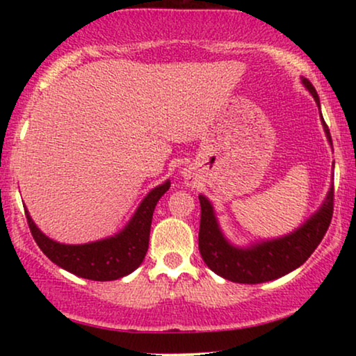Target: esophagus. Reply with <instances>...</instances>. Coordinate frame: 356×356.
Segmentation results:
<instances>
[{
    "mask_svg": "<svg viewBox=\"0 0 356 356\" xmlns=\"http://www.w3.org/2000/svg\"><path fill=\"white\" fill-rule=\"evenodd\" d=\"M184 177H186V183H188V184H191V183H193L191 175H188V173H186V175H184Z\"/></svg>",
    "mask_w": 356,
    "mask_h": 356,
    "instance_id": "34e87169",
    "label": "esophagus"
}]
</instances>
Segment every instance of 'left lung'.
Segmentation results:
<instances>
[{
  "label": "left lung",
  "mask_w": 356,
  "mask_h": 356,
  "mask_svg": "<svg viewBox=\"0 0 356 356\" xmlns=\"http://www.w3.org/2000/svg\"><path fill=\"white\" fill-rule=\"evenodd\" d=\"M319 105L318 92L308 79H303ZM325 136L332 144L329 128L323 120ZM201 223H199V252L211 270L236 284H262L275 280L300 267L313 254L327 232L334 213V184L323 207L298 230L284 238L264 241L251 248H235L223 238L213 216L211 202L199 196Z\"/></svg>",
  "instance_id": "obj_1"
}]
</instances>
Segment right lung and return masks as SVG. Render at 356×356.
Here are the masks:
<instances>
[{
  "label": "right lung",
  "mask_w": 356,
  "mask_h": 356,
  "mask_svg": "<svg viewBox=\"0 0 356 356\" xmlns=\"http://www.w3.org/2000/svg\"><path fill=\"white\" fill-rule=\"evenodd\" d=\"M168 188L170 181L154 188L140 202L128 227L106 240L87 245H61L43 235L26 211L27 223L38 248L56 266L89 280H116L131 274L144 261L149 248L154 209Z\"/></svg>",
  "instance_id": "obj_1"
}]
</instances>
